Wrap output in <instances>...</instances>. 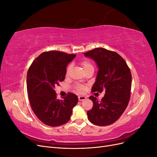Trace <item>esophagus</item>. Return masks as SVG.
Here are the masks:
<instances>
[{
	"label": "esophagus",
	"mask_w": 157,
	"mask_h": 157,
	"mask_svg": "<svg viewBox=\"0 0 157 157\" xmlns=\"http://www.w3.org/2000/svg\"><path fill=\"white\" fill-rule=\"evenodd\" d=\"M86 97L84 96H78V100L79 101H82V100H84V99H86Z\"/></svg>",
	"instance_id": "34e87169"
}]
</instances>
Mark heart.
<instances>
[{
  "label": "heart",
  "mask_w": 157,
  "mask_h": 157,
  "mask_svg": "<svg viewBox=\"0 0 157 157\" xmlns=\"http://www.w3.org/2000/svg\"><path fill=\"white\" fill-rule=\"evenodd\" d=\"M81 65L82 66V67L84 69V71H86L89 69H94V65L92 64V63L88 59H85L83 60L81 62ZM71 69H72V65H68V67L67 68V71H66V75H69V74L70 73ZM85 88L82 86V85H78L77 86V90L79 92H84Z\"/></svg>",
  "instance_id": "obj_1"
}]
</instances>
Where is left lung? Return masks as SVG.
Wrapping results in <instances>:
<instances>
[{"mask_svg":"<svg viewBox=\"0 0 157 157\" xmlns=\"http://www.w3.org/2000/svg\"><path fill=\"white\" fill-rule=\"evenodd\" d=\"M96 63L98 71L92 92L105 94L101 100L91 96L93 107L87 112L88 120L98 126H108L117 121L130 100L132 75L125 60L115 52L97 48L84 53Z\"/></svg>","mask_w":157,"mask_h":157,"instance_id":"8db88e82","label":"left lung"}]
</instances>
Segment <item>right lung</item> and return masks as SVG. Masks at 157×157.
Instances as JSON below:
<instances>
[{"label":"right lung","instance_id":"right-lung-1","mask_svg":"<svg viewBox=\"0 0 157 157\" xmlns=\"http://www.w3.org/2000/svg\"><path fill=\"white\" fill-rule=\"evenodd\" d=\"M75 54L50 51L42 53L33 61L27 75V88L31 107L37 118L49 126H59L69 120L78 97L68 93L57 99L55 86L63 81L66 67Z\"/></svg>","mask_w":157,"mask_h":157}]
</instances>
